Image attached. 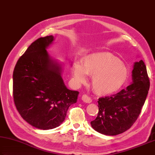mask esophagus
Instances as JSON below:
<instances>
[{
	"label": "esophagus",
	"instance_id": "34e87169",
	"mask_svg": "<svg viewBox=\"0 0 155 155\" xmlns=\"http://www.w3.org/2000/svg\"><path fill=\"white\" fill-rule=\"evenodd\" d=\"M82 99L83 101H84L85 103H88V104H90V103L92 102V99L91 98V97H89L88 94H83L82 97Z\"/></svg>",
	"mask_w": 155,
	"mask_h": 155
}]
</instances>
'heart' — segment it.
Returning <instances> with one entry per match:
<instances>
[{"instance_id":"obj_1","label":"heart","mask_w":155,"mask_h":155,"mask_svg":"<svg viewBox=\"0 0 155 155\" xmlns=\"http://www.w3.org/2000/svg\"><path fill=\"white\" fill-rule=\"evenodd\" d=\"M73 76L84 83L86 75L93 76L92 85L97 93L103 95L112 94L120 89L128 79L129 73L120 59L107 52L94 53L85 56L82 66L75 64Z\"/></svg>"}]
</instances>
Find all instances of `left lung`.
I'll return each instance as SVG.
<instances>
[{"label":"left lung","instance_id":"1","mask_svg":"<svg viewBox=\"0 0 155 155\" xmlns=\"http://www.w3.org/2000/svg\"><path fill=\"white\" fill-rule=\"evenodd\" d=\"M133 83L111 96L98 101L99 112L91 122L93 128L100 134L116 135L131 127L141 113L150 88V80L144 62L141 60L134 64Z\"/></svg>","mask_w":155,"mask_h":155}]
</instances>
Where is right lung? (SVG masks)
<instances>
[{
    "label": "right lung",
    "instance_id": "right-lung-1",
    "mask_svg": "<svg viewBox=\"0 0 155 155\" xmlns=\"http://www.w3.org/2000/svg\"><path fill=\"white\" fill-rule=\"evenodd\" d=\"M52 35L40 37L18 59L13 74V101L19 114L32 126L48 130L64 121L78 91L67 89L61 67L46 51Z\"/></svg>",
    "mask_w": 155,
    "mask_h": 155
}]
</instances>
